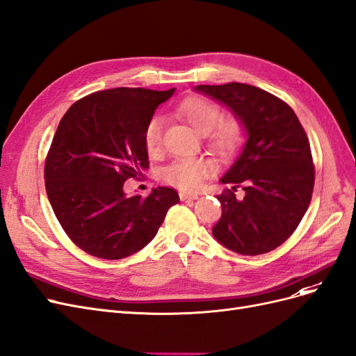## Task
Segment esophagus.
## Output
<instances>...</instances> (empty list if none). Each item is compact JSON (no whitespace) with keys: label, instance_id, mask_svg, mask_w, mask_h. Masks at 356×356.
<instances>
[{"label":"esophagus","instance_id":"34e87169","mask_svg":"<svg viewBox=\"0 0 356 356\" xmlns=\"http://www.w3.org/2000/svg\"><path fill=\"white\" fill-rule=\"evenodd\" d=\"M179 199L181 200H196L199 199L197 193H179Z\"/></svg>","mask_w":356,"mask_h":356}]
</instances>
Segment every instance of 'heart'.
I'll return each mask as SVG.
<instances>
[{
	"label": "heart",
	"instance_id": "heart-1",
	"mask_svg": "<svg viewBox=\"0 0 356 356\" xmlns=\"http://www.w3.org/2000/svg\"><path fill=\"white\" fill-rule=\"evenodd\" d=\"M177 113L197 134H208L209 145L218 154H230L242 141V124L236 118H225L220 122V106L209 99L200 98V96L187 98L178 105ZM161 136H163V120L161 117H153L144 131V143L149 154L160 152ZM212 170V161L207 157H181L161 169L160 178L166 184L182 191H193L200 187L202 181Z\"/></svg>",
	"mask_w": 356,
	"mask_h": 356
}]
</instances>
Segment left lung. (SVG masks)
Listing matches in <instances>:
<instances>
[{"instance_id":"left-lung-1","label":"left lung","mask_w":356,"mask_h":356,"mask_svg":"<svg viewBox=\"0 0 356 356\" xmlns=\"http://www.w3.org/2000/svg\"><path fill=\"white\" fill-rule=\"evenodd\" d=\"M195 92L218 101L242 124L246 141L221 177L232 184L217 196L222 207L213 238L242 255H260L282 245L309 208L315 168L309 139L284 101L251 84L196 86ZM244 190L236 200L234 191Z\"/></svg>"}]
</instances>
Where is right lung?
Listing matches in <instances>:
<instances>
[{
    "instance_id": "add662e5",
    "label": "right lung",
    "mask_w": 356,
    "mask_h": 356,
    "mask_svg": "<svg viewBox=\"0 0 356 356\" xmlns=\"http://www.w3.org/2000/svg\"><path fill=\"white\" fill-rule=\"evenodd\" d=\"M174 92H96L62 117L46 159V191L62 229L88 254L120 260L141 251L178 203L169 187L153 188L145 199L123 190L127 178L148 169L145 126Z\"/></svg>"
}]
</instances>
